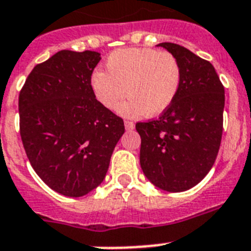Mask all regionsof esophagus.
Returning a JSON list of instances; mask_svg holds the SVG:
<instances>
[{"instance_id":"34e87169","label":"esophagus","mask_w":251,"mask_h":251,"mask_svg":"<svg viewBox=\"0 0 251 251\" xmlns=\"http://www.w3.org/2000/svg\"><path fill=\"white\" fill-rule=\"evenodd\" d=\"M125 127L126 130H132L134 127H135V125H134V122L129 121V120H126L125 121Z\"/></svg>"}]
</instances>
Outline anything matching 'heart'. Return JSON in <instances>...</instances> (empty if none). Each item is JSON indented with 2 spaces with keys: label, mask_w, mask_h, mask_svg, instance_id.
I'll return each instance as SVG.
<instances>
[{
  "label": "heart",
  "mask_w": 251,
  "mask_h": 251,
  "mask_svg": "<svg viewBox=\"0 0 251 251\" xmlns=\"http://www.w3.org/2000/svg\"><path fill=\"white\" fill-rule=\"evenodd\" d=\"M106 71L96 70L90 85L98 102L107 109L117 108L127 117L163 113L177 96L181 84L180 62L170 52L151 48H125L109 54Z\"/></svg>",
  "instance_id": "heart-1"
}]
</instances>
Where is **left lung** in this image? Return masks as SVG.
<instances>
[{
    "mask_svg": "<svg viewBox=\"0 0 251 251\" xmlns=\"http://www.w3.org/2000/svg\"><path fill=\"white\" fill-rule=\"evenodd\" d=\"M177 58V96L158 119L136 122L140 166L151 184L170 193L199 184L214 165L223 131L225 88L209 61L175 43H159Z\"/></svg>",
    "mask_w": 251,
    "mask_h": 251,
    "instance_id": "8db88e82",
    "label": "left lung"
}]
</instances>
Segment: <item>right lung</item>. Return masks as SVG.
Returning <instances> with one entry per match:
<instances>
[{"mask_svg":"<svg viewBox=\"0 0 251 251\" xmlns=\"http://www.w3.org/2000/svg\"><path fill=\"white\" fill-rule=\"evenodd\" d=\"M94 50H60L31 70L19 94L20 136L31 167L65 197H83L106 177L124 120L96 100Z\"/></svg>","mask_w":251,"mask_h":251,"instance_id":"add662e5","label":"right lung"}]
</instances>
